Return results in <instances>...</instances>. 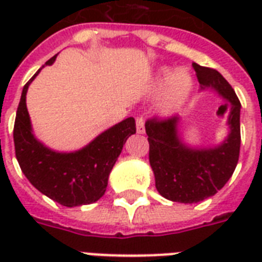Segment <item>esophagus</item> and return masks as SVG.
Wrapping results in <instances>:
<instances>
[{
  "label": "esophagus",
  "instance_id": "1",
  "mask_svg": "<svg viewBox=\"0 0 262 262\" xmlns=\"http://www.w3.org/2000/svg\"><path fill=\"white\" fill-rule=\"evenodd\" d=\"M144 118L143 117H137V119H136V130H137V133L139 135H143V133H145V126H144Z\"/></svg>",
  "mask_w": 262,
  "mask_h": 262
}]
</instances>
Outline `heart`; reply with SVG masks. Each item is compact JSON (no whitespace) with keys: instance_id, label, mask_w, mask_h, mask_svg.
<instances>
[{"instance_id":"heart-1","label":"heart","mask_w":262,"mask_h":262,"mask_svg":"<svg viewBox=\"0 0 262 262\" xmlns=\"http://www.w3.org/2000/svg\"><path fill=\"white\" fill-rule=\"evenodd\" d=\"M193 87L194 81L186 69L174 72L172 68H160L152 83V92L159 94L158 110L160 114L170 115L178 111L191 95Z\"/></svg>"}]
</instances>
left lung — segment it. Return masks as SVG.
Returning <instances> with one entry per match:
<instances>
[{
	"label": "left lung",
	"mask_w": 262,
	"mask_h": 262,
	"mask_svg": "<svg viewBox=\"0 0 262 262\" xmlns=\"http://www.w3.org/2000/svg\"><path fill=\"white\" fill-rule=\"evenodd\" d=\"M201 90L212 88L227 100L228 135L211 148L190 147L178 132L179 117L145 122L149 163L156 189L164 199L193 204L215 195L231 178L239 159L241 102L219 72L193 63Z\"/></svg>",
	"instance_id": "8db88e82"
}]
</instances>
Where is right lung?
I'll return each mask as SVG.
<instances>
[{"label": "right lung", "instance_id": "obj_1", "mask_svg": "<svg viewBox=\"0 0 262 262\" xmlns=\"http://www.w3.org/2000/svg\"><path fill=\"white\" fill-rule=\"evenodd\" d=\"M55 57L46 65L54 62ZM40 69L24 85L18 103L13 129L16 159L27 179L49 199L69 208L92 204L104 194L123 144L136 133L135 118L111 126L79 151H53L36 140L27 110V91Z\"/></svg>", "mask_w": 262, "mask_h": 262}]
</instances>
